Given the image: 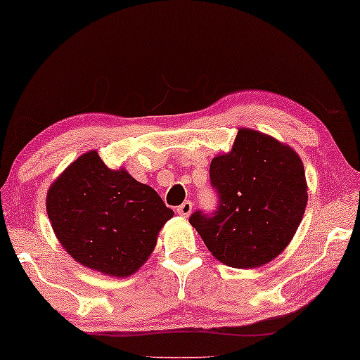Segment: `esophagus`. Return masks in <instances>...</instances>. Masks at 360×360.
Returning <instances> with one entry per match:
<instances>
[{"label":"esophagus","instance_id":"1","mask_svg":"<svg viewBox=\"0 0 360 360\" xmlns=\"http://www.w3.org/2000/svg\"><path fill=\"white\" fill-rule=\"evenodd\" d=\"M191 210H193L191 201H185L184 204H180L179 207H176V214L181 215V217H188L191 214Z\"/></svg>","mask_w":360,"mask_h":360}]
</instances>
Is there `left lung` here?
I'll return each mask as SVG.
<instances>
[{"label": "left lung", "mask_w": 360, "mask_h": 360, "mask_svg": "<svg viewBox=\"0 0 360 360\" xmlns=\"http://www.w3.org/2000/svg\"><path fill=\"white\" fill-rule=\"evenodd\" d=\"M219 193L214 215L194 212L193 228L217 260L250 269L274 260L290 244L308 202L303 161L271 135L239 127L228 153L210 162Z\"/></svg>", "instance_id": "8db88e82"}]
</instances>
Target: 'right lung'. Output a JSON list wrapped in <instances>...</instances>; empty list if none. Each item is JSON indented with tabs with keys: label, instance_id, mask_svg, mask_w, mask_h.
Instances as JSON below:
<instances>
[{
	"label": "right lung",
	"instance_id": "1",
	"mask_svg": "<svg viewBox=\"0 0 360 360\" xmlns=\"http://www.w3.org/2000/svg\"><path fill=\"white\" fill-rule=\"evenodd\" d=\"M46 210L68 255L113 278L137 273L155 250L164 223L174 217L151 186L124 167H107L96 150L52 181Z\"/></svg>",
	"mask_w": 360,
	"mask_h": 360
}]
</instances>
